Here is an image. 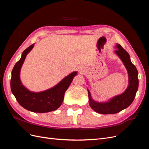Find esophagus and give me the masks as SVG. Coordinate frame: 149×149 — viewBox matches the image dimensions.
<instances>
[{"mask_svg":"<svg viewBox=\"0 0 149 149\" xmlns=\"http://www.w3.org/2000/svg\"><path fill=\"white\" fill-rule=\"evenodd\" d=\"M86 70V69L84 66H81L79 67V71L80 73H84Z\"/></svg>","mask_w":149,"mask_h":149,"instance_id":"34e87169","label":"esophagus"}]
</instances>
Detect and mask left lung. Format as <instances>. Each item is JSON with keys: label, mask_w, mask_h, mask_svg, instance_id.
<instances>
[{"label": "left lung", "mask_w": 149, "mask_h": 149, "mask_svg": "<svg viewBox=\"0 0 149 149\" xmlns=\"http://www.w3.org/2000/svg\"><path fill=\"white\" fill-rule=\"evenodd\" d=\"M115 53L120 58L127 70L129 86L123 94L116 96L105 102L94 101L88 89L90 107L97 113L102 114H116L129 107L133 102L139 87L138 71L130 61L129 53L119 44L116 45Z\"/></svg>", "instance_id": "1"}]
</instances>
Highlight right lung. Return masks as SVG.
<instances>
[{"label": "right lung", "instance_id": "add662e5", "mask_svg": "<svg viewBox=\"0 0 149 149\" xmlns=\"http://www.w3.org/2000/svg\"><path fill=\"white\" fill-rule=\"evenodd\" d=\"M31 45L23 52L19 61L16 63L12 71L10 80L11 91L21 106L26 110L43 113L55 111L63 101L65 93L70 86L77 72L74 71L68 75L61 81L50 89L39 93L30 91L22 84L20 72L26 56L33 48Z\"/></svg>", "mask_w": 149, "mask_h": 149}]
</instances>
